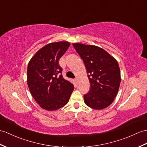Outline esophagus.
<instances>
[{"instance_id": "34e87169", "label": "esophagus", "mask_w": 147, "mask_h": 147, "mask_svg": "<svg viewBox=\"0 0 147 147\" xmlns=\"http://www.w3.org/2000/svg\"><path fill=\"white\" fill-rule=\"evenodd\" d=\"M74 81L76 82V84H78V78H76V79H74Z\"/></svg>"}]
</instances>
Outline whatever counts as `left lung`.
Returning a JSON list of instances; mask_svg holds the SVG:
<instances>
[{
  "label": "left lung",
  "mask_w": 147,
  "mask_h": 147,
  "mask_svg": "<svg viewBox=\"0 0 147 147\" xmlns=\"http://www.w3.org/2000/svg\"><path fill=\"white\" fill-rule=\"evenodd\" d=\"M73 46L83 61L91 84L90 91L84 95L85 104L94 110L108 107L114 101L120 84L117 61L100 47L80 43Z\"/></svg>",
  "instance_id": "1"
}]
</instances>
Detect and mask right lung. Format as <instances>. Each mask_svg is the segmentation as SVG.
<instances>
[{
    "label": "right lung",
    "mask_w": 147,
    "mask_h": 147,
    "mask_svg": "<svg viewBox=\"0 0 147 147\" xmlns=\"http://www.w3.org/2000/svg\"><path fill=\"white\" fill-rule=\"evenodd\" d=\"M67 41L52 42L42 47L30 60L27 82L32 97L44 110L54 111L69 101L74 85L64 79L60 58L69 48Z\"/></svg>",
    "instance_id": "right-lung-1"
}]
</instances>
